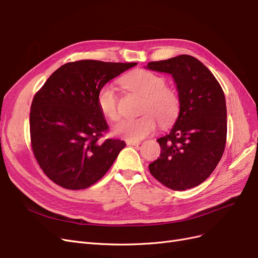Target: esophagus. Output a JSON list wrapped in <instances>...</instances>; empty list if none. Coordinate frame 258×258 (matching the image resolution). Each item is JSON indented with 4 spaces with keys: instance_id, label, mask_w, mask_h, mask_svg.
Returning a JSON list of instances; mask_svg holds the SVG:
<instances>
[{
    "instance_id": "esophagus-1",
    "label": "esophagus",
    "mask_w": 258,
    "mask_h": 258,
    "mask_svg": "<svg viewBox=\"0 0 258 258\" xmlns=\"http://www.w3.org/2000/svg\"><path fill=\"white\" fill-rule=\"evenodd\" d=\"M126 144L130 145V146H139L140 144H141V142L140 141H126Z\"/></svg>"
}]
</instances>
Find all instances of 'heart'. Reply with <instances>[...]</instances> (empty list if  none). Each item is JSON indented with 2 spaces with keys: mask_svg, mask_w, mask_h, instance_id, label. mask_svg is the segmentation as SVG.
Masks as SVG:
<instances>
[{
  "mask_svg": "<svg viewBox=\"0 0 258 258\" xmlns=\"http://www.w3.org/2000/svg\"><path fill=\"white\" fill-rule=\"evenodd\" d=\"M122 88L143 98L140 108L142 116L135 119H122L113 128V135L127 140L140 141L157 127L173 123L179 113V98L176 91L167 87L165 77L146 70H135L119 80ZM97 105L102 115L111 121L119 118L118 96L112 85H103L97 93Z\"/></svg>",
  "mask_w": 258,
  "mask_h": 258,
  "instance_id": "1",
  "label": "heart"
}]
</instances>
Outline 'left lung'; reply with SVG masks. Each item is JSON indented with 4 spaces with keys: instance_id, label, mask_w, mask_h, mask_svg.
I'll return each mask as SVG.
<instances>
[{
    "instance_id": "1",
    "label": "left lung",
    "mask_w": 258,
    "mask_h": 258,
    "mask_svg": "<svg viewBox=\"0 0 258 258\" xmlns=\"http://www.w3.org/2000/svg\"><path fill=\"white\" fill-rule=\"evenodd\" d=\"M146 68L172 75L181 103L170 134L157 140L161 152L148 169L170 189L196 187L213 172L225 150L224 91L210 70L188 54L148 62Z\"/></svg>"
}]
</instances>
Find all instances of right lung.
I'll return each instance as SVG.
<instances>
[{"instance_id":"right-lung-1","label":"right lung","mask_w":258,"mask_h":258,"mask_svg":"<svg viewBox=\"0 0 258 258\" xmlns=\"http://www.w3.org/2000/svg\"><path fill=\"white\" fill-rule=\"evenodd\" d=\"M138 63L69 62L56 70L33 98L31 147L43 172L67 189H85L107 172L126 145L100 139L108 130L97 105L98 90Z\"/></svg>"}]
</instances>
